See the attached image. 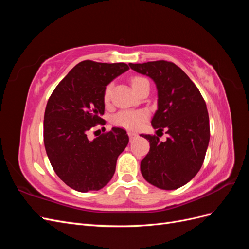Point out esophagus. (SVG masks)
I'll return each mask as SVG.
<instances>
[{
    "label": "esophagus",
    "mask_w": 249,
    "mask_h": 249,
    "mask_svg": "<svg viewBox=\"0 0 249 249\" xmlns=\"http://www.w3.org/2000/svg\"><path fill=\"white\" fill-rule=\"evenodd\" d=\"M127 135H129V137H130V139H131V140L137 137V134H136V133H134V132H127Z\"/></svg>",
    "instance_id": "obj_1"
}]
</instances>
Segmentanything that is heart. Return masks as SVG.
Instances as JSON below:
<instances>
[{
    "instance_id": "b5f03b06",
    "label": "heart",
    "mask_w": 249,
    "mask_h": 249,
    "mask_svg": "<svg viewBox=\"0 0 249 249\" xmlns=\"http://www.w3.org/2000/svg\"><path fill=\"white\" fill-rule=\"evenodd\" d=\"M148 82L146 79L142 77H133L131 79V84L133 89L136 91L137 88L141 86L143 83ZM111 89L112 85L109 84L104 91V101L109 102L110 95H111ZM147 117V113L145 111H120L112 117V122L117 126H122L124 129L127 130H136L141 126V124L144 123V120Z\"/></svg>"
}]
</instances>
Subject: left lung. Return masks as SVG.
I'll use <instances>...</instances> for the list:
<instances>
[{
	"instance_id": "8db88e82",
	"label": "left lung",
	"mask_w": 249,
	"mask_h": 249,
	"mask_svg": "<svg viewBox=\"0 0 249 249\" xmlns=\"http://www.w3.org/2000/svg\"><path fill=\"white\" fill-rule=\"evenodd\" d=\"M129 65L155 82L158 110L152 125L157 132L166 130L168 134L165 142L160 141L159 135H141L150 146L141 161V173L160 189H178L196 176L205 160L210 140L206 102L190 78L175 63L159 60Z\"/></svg>"
}]
</instances>
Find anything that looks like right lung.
Masks as SVG:
<instances>
[{
    "label": "right lung",
    "mask_w": 249,
    "mask_h": 249,
    "mask_svg": "<svg viewBox=\"0 0 249 249\" xmlns=\"http://www.w3.org/2000/svg\"><path fill=\"white\" fill-rule=\"evenodd\" d=\"M127 70L125 63L85 60L66 74L48 101L43 120L47 155L56 175L79 192L106 186L129 143L120 127H112L93 140L88 138L94 125L105 124V88Z\"/></svg>",
    "instance_id": "add662e5"
}]
</instances>
